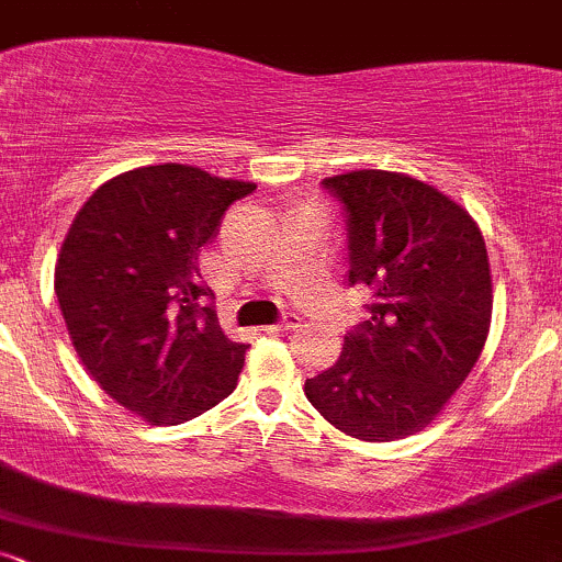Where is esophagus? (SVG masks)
<instances>
[{"instance_id": "esophagus-1", "label": "esophagus", "mask_w": 562, "mask_h": 562, "mask_svg": "<svg viewBox=\"0 0 562 562\" xmlns=\"http://www.w3.org/2000/svg\"><path fill=\"white\" fill-rule=\"evenodd\" d=\"M301 325L299 314H285L280 322H274V325L267 327V333H288V330H295V327Z\"/></svg>"}]
</instances>
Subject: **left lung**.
<instances>
[{"instance_id": "8db88e82", "label": "left lung", "mask_w": 562, "mask_h": 562, "mask_svg": "<svg viewBox=\"0 0 562 562\" xmlns=\"http://www.w3.org/2000/svg\"><path fill=\"white\" fill-rule=\"evenodd\" d=\"M346 222L348 288L370 312L330 370L303 393L327 423L362 441L417 434L470 375L492 322V272L462 205L393 171L322 179Z\"/></svg>"}]
</instances>
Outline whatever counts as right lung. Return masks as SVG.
Instances as JSON below:
<instances>
[{
    "instance_id": "right-lung-1",
    "label": "right lung",
    "mask_w": 562,
    "mask_h": 562,
    "mask_svg": "<svg viewBox=\"0 0 562 562\" xmlns=\"http://www.w3.org/2000/svg\"><path fill=\"white\" fill-rule=\"evenodd\" d=\"M256 190L182 164L111 179L70 224L55 293L81 364L153 425L203 415L235 391L248 346L218 325L198 250Z\"/></svg>"
}]
</instances>
